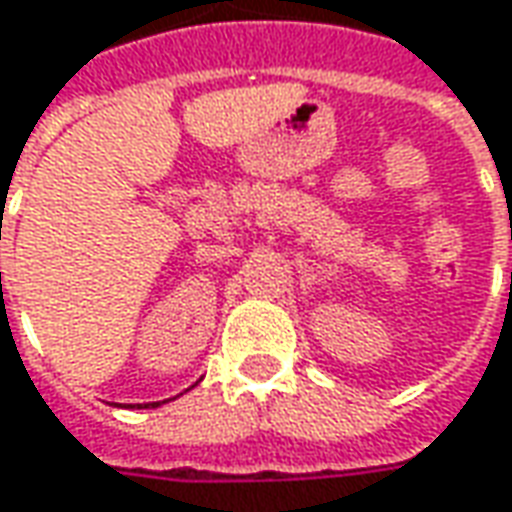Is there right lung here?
I'll return each mask as SVG.
<instances>
[{
  "instance_id": "1",
  "label": "right lung",
  "mask_w": 512,
  "mask_h": 512,
  "mask_svg": "<svg viewBox=\"0 0 512 512\" xmlns=\"http://www.w3.org/2000/svg\"><path fill=\"white\" fill-rule=\"evenodd\" d=\"M159 403H168V401H154V403H145V406H148V409H156Z\"/></svg>"
}]
</instances>
